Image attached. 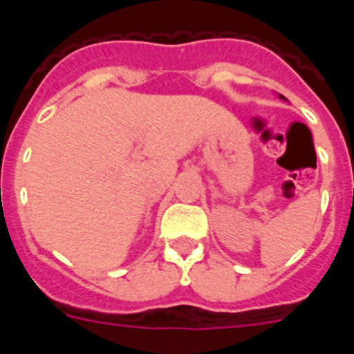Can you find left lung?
Wrapping results in <instances>:
<instances>
[{
	"label": "left lung",
	"instance_id": "8db88e82",
	"mask_svg": "<svg viewBox=\"0 0 354 354\" xmlns=\"http://www.w3.org/2000/svg\"><path fill=\"white\" fill-rule=\"evenodd\" d=\"M278 97H280V99H282V101H287L286 97H283V95H280V93H278Z\"/></svg>",
	"mask_w": 354,
	"mask_h": 354
}]
</instances>
